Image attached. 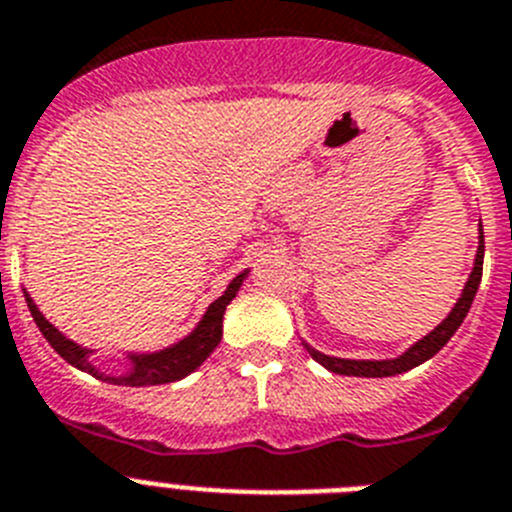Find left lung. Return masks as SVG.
Wrapping results in <instances>:
<instances>
[{
    "instance_id": "8db88e82",
    "label": "left lung",
    "mask_w": 512,
    "mask_h": 512,
    "mask_svg": "<svg viewBox=\"0 0 512 512\" xmlns=\"http://www.w3.org/2000/svg\"><path fill=\"white\" fill-rule=\"evenodd\" d=\"M482 260H485V232H482L480 224V245H477V255H474V267L472 273H469L467 283H464L462 296L457 298L454 308L449 311L444 321L439 326L428 331L423 339H418L416 344L405 349L403 354L393 359H344V357H331V354L319 352V349H313L311 344L303 342L306 352L311 354L319 365H324L329 372H336V375H349V377H393L400 375V372H408L413 367L423 365L426 359L434 357L446 342H449L454 331L462 326V321L467 319L469 306H472L474 296H477V288H480L482 280Z\"/></svg>"
}]
</instances>
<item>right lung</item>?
Masks as SVG:
<instances>
[{
    "mask_svg": "<svg viewBox=\"0 0 512 512\" xmlns=\"http://www.w3.org/2000/svg\"><path fill=\"white\" fill-rule=\"evenodd\" d=\"M247 273H250V270L239 273L237 278L227 285V290L206 308V313L201 316L199 324L193 326L191 334L183 336L181 342L170 344V347L165 349H158V352H127V367H124L122 372L101 370L94 359H91L96 354V349L81 347V344H76L73 339H68L63 331L55 329L43 313H40V308L35 306L30 293H27V290H22V293H25L27 308H30L32 319H35L38 329L43 331V336L48 339L50 347L61 354L68 365H73L81 372H89L91 377H96V380L101 382H109V385L147 388V385H165V382L183 380V377L191 375L193 370H199V367L204 365L206 357L216 349V344L222 342L224 311H227V306L232 303V298L237 296V290L242 288Z\"/></svg>",
    "mask_w": 512,
    "mask_h": 512,
    "instance_id": "right-lung-1",
    "label": "right lung"
}]
</instances>
